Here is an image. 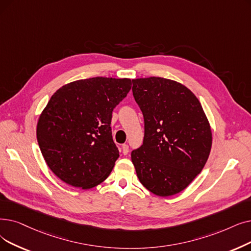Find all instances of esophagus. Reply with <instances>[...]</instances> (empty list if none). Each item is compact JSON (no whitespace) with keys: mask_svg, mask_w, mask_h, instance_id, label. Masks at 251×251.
<instances>
[{"mask_svg":"<svg viewBox=\"0 0 251 251\" xmlns=\"http://www.w3.org/2000/svg\"><path fill=\"white\" fill-rule=\"evenodd\" d=\"M122 151H123L124 155H127L128 152H129V146L126 145V144H124V145L122 146Z\"/></svg>","mask_w":251,"mask_h":251,"instance_id":"obj_1","label":"esophagus"}]
</instances>
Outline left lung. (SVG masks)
<instances>
[{
  "mask_svg": "<svg viewBox=\"0 0 251 251\" xmlns=\"http://www.w3.org/2000/svg\"><path fill=\"white\" fill-rule=\"evenodd\" d=\"M145 120L144 144L131 160L141 184L160 197L186 189L209 157L212 132L203 107L186 86L150 77L132 80Z\"/></svg>",
  "mask_w": 251,
  "mask_h": 251,
  "instance_id": "8db88e82",
  "label": "left lung"
}]
</instances>
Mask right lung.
Masks as SVG:
<instances>
[{"label":"right lung","mask_w":251,"mask_h":251,"mask_svg":"<svg viewBox=\"0 0 251 251\" xmlns=\"http://www.w3.org/2000/svg\"><path fill=\"white\" fill-rule=\"evenodd\" d=\"M130 79L95 77L62 86L40 115L37 139L48 167L65 183L84 190L102 182L119 151L112 114L131 89Z\"/></svg>","instance_id":"right-lung-1"}]
</instances>
